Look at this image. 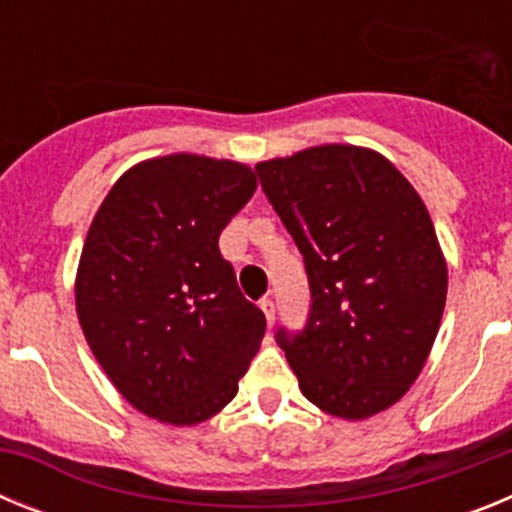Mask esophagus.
Returning a JSON list of instances; mask_svg holds the SVG:
<instances>
[{
	"instance_id": "obj_1",
	"label": "esophagus",
	"mask_w": 512,
	"mask_h": 512,
	"mask_svg": "<svg viewBox=\"0 0 512 512\" xmlns=\"http://www.w3.org/2000/svg\"><path fill=\"white\" fill-rule=\"evenodd\" d=\"M261 310L266 315V323L274 325V318H277V305H274V300H261Z\"/></svg>"
}]
</instances>
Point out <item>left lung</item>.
<instances>
[{"mask_svg":"<svg viewBox=\"0 0 512 512\" xmlns=\"http://www.w3.org/2000/svg\"><path fill=\"white\" fill-rule=\"evenodd\" d=\"M305 259V328L277 330L300 390L346 420L395 405L441 325L449 271L413 184L379 153L315 146L256 164Z\"/></svg>","mask_w":512,"mask_h":512,"instance_id":"1","label":"left lung"}]
</instances>
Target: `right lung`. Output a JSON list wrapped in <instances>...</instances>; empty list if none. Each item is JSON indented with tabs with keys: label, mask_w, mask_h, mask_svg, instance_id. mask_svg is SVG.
Wrapping results in <instances>:
<instances>
[{
	"label": "right lung",
	"mask_w": 512,
	"mask_h": 512,
	"mask_svg": "<svg viewBox=\"0 0 512 512\" xmlns=\"http://www.w3.org/2000/svg\"><path fill=\"white\" fill-rule=\"evenodd\" d=\"M253 192L248 166L174 153L125 171L94 215L76 312L104 374L148 418H212L259 351L264 312L217 246Z\"/></svg>",
	"instance_id": "obj_1"
}]
</instances>
